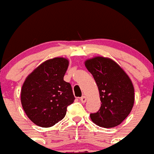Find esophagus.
<instances>
[{"label":"esophagus","mask_w":154,"mask_h":154,"mask_svg":"<svg viewBox=\"0 0 154 154\" xmlns=\"http://www.w3.org/2000/svg\"><path fill=\"white\" fill-rule=\"evenodd\" d=\"M86 99H87L86 97H85V96H82L81 98H80V101H81L82 103H85V102H86Z\"/></svg>","instance_id":"obj_1"}]
</instances>
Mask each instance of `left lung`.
Masks as SVG:
<instances>
[{
  "instance_id": "left-lung-1",
  "label": "left lung",
  "mask_w": 154,
  "mask_h": 154,
  "mask_svg": "<svg viewBox=\"0 0 154 154\" xmlns=\"http://www.w3.org/2000/svg\"><path fill=\"white\" fill-rule=\"evenodd\" d=\"M85 65L97 84L101 106L90 114L94 123L112 128L122 123L134 104V87L130 77L115 61L96 56L87 59Z\"/></svg>"
}]
</instances>
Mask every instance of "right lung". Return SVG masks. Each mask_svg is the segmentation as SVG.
<instances>
[{
  "label": "right lung",
  "mask_w": 154,
  "mask_h": 154,
  "mask_svg": "<svg viewBox=\"0 0 154 154\" xmlns=\"http://www.w3.org/2000/svg\"><path fill=\"white\" fill-rule=\"evenodd\" d=\"M69 60L51 58L38 65L23 83L21 102L27 116L35 125L51 127L65 117L75 100L70 83L64 81Z\"/></svg>",
  "instance_id": "right-lung-1"
}]
</instances>
